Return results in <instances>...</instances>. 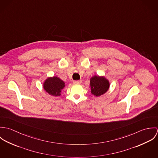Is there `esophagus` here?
<instances>
[{
  "instance_id": "esophagus-1",
  "label": "esophagus",
  "mask_w": 158,
  "mask_h": 158,
  "mask_svg": "<svg viewBox=\"0 0 158 158\" xmlns=\"http://www.w3.org/2000/svg\"><path fill=\"white\" fill-rule=\"evenodd\" d=\"M73 83L75 84H81V80H74L73 81Z\"/></svg>"
}]
</instances>
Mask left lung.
Masks as SVG:
<instances>
[{"mask_svg": "<svg viewBox=\"0 0 158 158\" xmlns=\"http://www.w3.org/2000/svg\"><path fill=\"white\" fill-rule=\"evenodd\" d=\"M91 93L98 97L105 94L110 87L109 81L104 77L94 76L90 78Z\"/></svg>", "mask_w": 158, "mask_h": 158, "instance_id": "8db88e82", "label": "left lung"}]
</instances>
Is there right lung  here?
<instances>
[{"label": "right lung", "mask_w": 158, "mask_h": 158, "mask_svg": "<svg viewBox=\"0 0 158 158\" xmlns=\"http://www.w3.org/2000/svg\"><path fill=\"white\" fill-rule=\"evenodd\" d=\"M64 86V82L56 77L47 78L44 83V90L53 96H60Z\"/></svg>", "instance_id": "1"}]
</instances>
